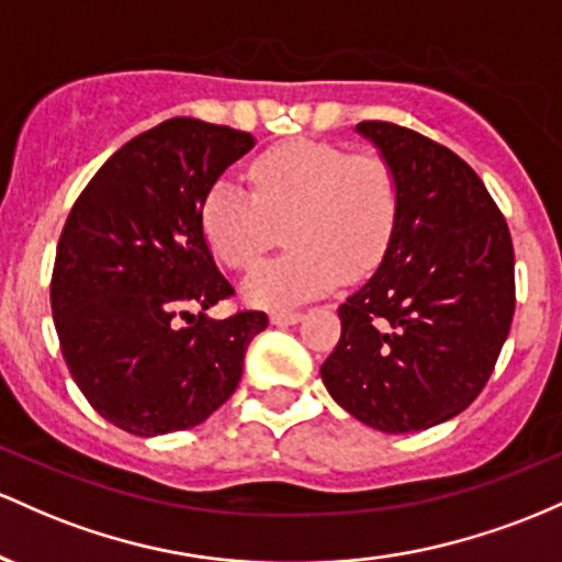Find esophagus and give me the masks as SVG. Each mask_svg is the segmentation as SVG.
<instances>
[{
    "mask_svg": "<svg viewBox=\"0 0 562 562\" xmlns=\"http://www.w3.org/2000/svg\"><path fill=\"white\" fill-rule=\"evenodd\" d=\"M300 321H302V313H292V311L270 313V324L273 326H292V324H300Z\"/></svg>",
    "mask_w": 562,
    "mask_h": 562,
    "instance_id": "1",
    "label": "esophagus"
}]
</instances>
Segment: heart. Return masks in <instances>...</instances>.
<instances>
[{
  "label": "heart",
  "mask_w": 562,
  "mask_h": 562,
  "mask_svg": "<svg viewBox=\"0 0 562 562\" xmlns=\"http://www.w3.org/2000/svg\"><path fill=\"white\" fill-rule=\"evenodd\" d=\"M249 178L257 198L220 178L199 210L206 247L233 270H249L286 225L292 249L244 281L249 305L286 311L331 292L342 273L363 279L382 262L401 212L398 172L384 156L289 140L257 156Z\"/></svg>",
  "instance_id": "heart-1"
}]
</instances>
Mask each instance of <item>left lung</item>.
<instances>
[{"mask_svg":"<svg viewBox=\"0 0 562 562\" xmlns=\"http://www.w3.org/2000/svg\"><path fill=\"white\" fill-rule=\"evenodd\" d=\"M401 180L393 241L339 305L321 380L345 412L382 432L457 417L488 382L515 313V251L499 206L446 145L390 122H361Z\"/></svg>","mask_w":562,"mask_h":562,"instance_id":"8db88e82","label":"left lung"}]
</instances>
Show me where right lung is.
<instances>
[{
    "mask_svg": "<svg viewBox=\"0 0 562 562\" xmlns=\"http://www.w3.org/2000/svg\"><path fill=\"white\" fill-rule=\"evenodd\" d=\"M251 148L249 132L167 119L94 172L63 225L49 286L55 331L74 382L119 430L154 438L196 427L241 382L244 352L268 315H206L233 286L199 210Z\"/></svg>",
    "mask_w": 562,
    "mask_h": 562,
    "instance_id": "1",
    "label": "right lung"
}]
</instances>
